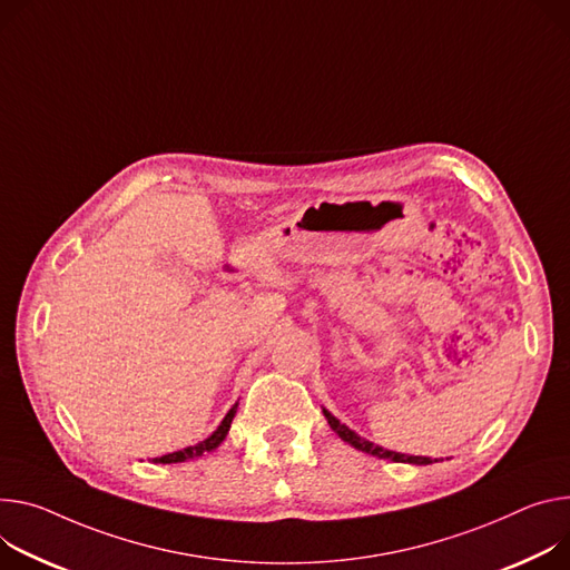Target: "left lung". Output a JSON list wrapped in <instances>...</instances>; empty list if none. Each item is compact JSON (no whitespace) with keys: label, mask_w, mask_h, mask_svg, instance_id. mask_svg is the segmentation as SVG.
<instances>
[{"label":"left lung","mask_w":570,"mask_h":570,"mask_svg":"<svg viewBox=\"0 0 570 570\" xmlns=\"http://www.w3.org/2000/svg\"><path fill=\"white\" fill-rule=\"evenodd\" d=\"M325 419L330 423V428L345 441L350 443L352 448L366 452V454H373V456H380V459H391V461H400V463H419V465H425V463H432L430 456H411V454H402V452H393V450H384L382 445H375L371 441H366L364 436H358L356 432H352L347 425H343L336 416H332V413L327 409H323Z\"/></svg>","instance_id":"obj_1"}]
</instances>
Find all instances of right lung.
<instances>
[{
  "label": "right lung",
  "mask_w": 570,
  "mask_h": 570,
  "mask_svg": "<svg viewBox=\"0 0 570 570\" xmlns=\"http://www.w3.org/2000/svg\"><path fill=\"white\" fill-rule=\"evenodd\" d=\"M236 409H238V402L227 411V416L223 419V423L218 425V430H216L209 439L199 441L197 445H188V448H184V450H177V452L164 454V456H154L151 461H154V463H179V461L195 459V456H202V454H206V452L216 450V448L225 441V436H227V432H229V428H232V421H234V416H236Z\"/></svg>",
  "instance_id": "add662e5"
}]
</instances>
